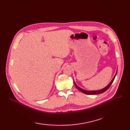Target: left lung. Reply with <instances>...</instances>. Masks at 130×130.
I'll use <instances>...</instances> for the list:
<instances>
[{
  "label": "left lung",
  "instance_id": "left-lung-1",
  "mask_svg": "<svg viewBox=\"0 0 130 130\" xmlns=\"http://www.w3.org/2000/svg\"><path fill=\"white\" fill-rule=\"evenodd\" d=\"M117 71H118V69H117V72H116V74H115V75L114 76V77H113V78H112V80H111V81L109 82V84L107 86H106V87H104V88L101 89H100V90H85V89H84L81 88V87H79V86H78L76 84V83H75V82L74 81V83L75 86V87H76L78 90H80L81 92H82V93H85V94H88V95H92V94H101V93H103L104 92H105V91H106V90H107L109 88L110 86H111V85L112 84L114 80H115V77H116V75H117Z\"/></svg>",
  "mask_w": 130,
  "mask_h": 130
}]
</instances>
